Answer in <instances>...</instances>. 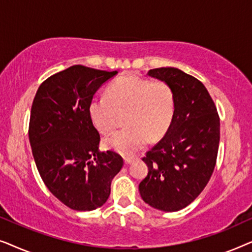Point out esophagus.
I'll list each match as a JSON object with an SVG mask.
<instances>
[{
    "label": "esophagus",
    "instance_id": "1",
    "mask_svg": "<svg viewBox=\"0 0 252 252\" xmlns=\"http://www.w3.org/2000/svg\"><path fill=\"white\" fill-rule=\"evenodd\" d=\"M134 160H135V158H129V157H126V158H125V164H132Z\"/></svg>",
    "mask_w": 252,
    "mask_h": 252
}]
</instances>
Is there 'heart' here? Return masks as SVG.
I'll return each instance as SVG.
<instances>
[{
	"label": "heart",
	"mask_w": 252,
	"mask_h": 252,
	"mask_svg": "<svg viewBox=\"0 0 252 252\" xmlns=\"http://www.w3.org/2000/svg\"><path fill=\"white\" fill-rule=\"evenodd\" d=\"M174 110V93L170 85L128 74L116 79L106 89V96L92 99L89 116L99 132L109 134L118 125L120 115L127 112L128 127L106 137L104 144L124 156H133L151 137L159 139L167 132Z\"/></svg>",
	"instance_id": "obj_1"
}]
</instances>
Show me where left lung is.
Masks as SVG:
<instances>
[{
	"label": "left lung",
	"mask_w": 252,
	"mask_h": 252,
	"mask_svg": "<svg viewBox=\"0 0 252 252\" xmlns=\"http://www.w3.org/2000/svg\"><path fill=\"white\" fill-rule=\"evenodd\" d=\"M171 86L175 98L170 128L142 160L149 172L139 190L147 204L165 212L186 208L201 194L217 163L220 119L208 89L175 67L149 70Z\"/></svg>",
	"instance_id": "left-lung-1"
}]
</instances>
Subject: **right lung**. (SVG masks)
Listing matches in <instances>:
<instances>
[{
  "label": "right lung",
  "mask_w": 252,
  "mask_h": 252,
  "mask_svg": "<svg viewBox=\"0 0 252 252\" xmlns=\"http://www.w3.org/2000/svg\"><path fill=\"white\" fill-rule=\"evenodd\" d=\"M116 74L73 65L46 79L33 99L29 137L37 171L51 194L72 210L104 204L124 165L115 151L99 153L101 136L89 116L96 91Z\"/></svg>",
  "instance_id": "right-lung-1"
}]
</instances>
